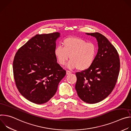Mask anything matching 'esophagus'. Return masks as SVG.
I'll list each match as a JSON object with an SVG mask.
<instances>
[{
    "instance_id": "34e87169",
    "label": "esophagus",
    "mask_w": 131,
    "mask_h": 131,
    "mask_svg": "<svg viewBox=\"0 0 131 131\" xmlns=\"http://www.w3.org/2000/svg\"><path fill=\"white\" fill-rule=\"evenodd\" d=\"M71 73V71H69V70H67L66 71V74H70Z\"/></svg>"
}]
</instances>
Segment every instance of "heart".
<instances>
[{
	"label": "heart",
	"instance_id": "heart-1",
	"mask_svg": "<svg viewBox=\"0 0 131 131\" xmlns=\"http://www.w3.org/2000/svg\"><path fill=\"white\" fill-rule=\"evenodd\" d=\"M63 46H58L54 49V55L60 65H65L69 57L71 60L67 67L70 69L85 70L94 63L97 48L93 43L87 42L79 37H70L63 40Z\"/></svg>",
	"mask_w": 131,
	"mask_h": 131
}]
</instances>
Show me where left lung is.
<instances>
[{
  "label": "left lung",
  "instance_id": "8db88e82",
  "mask_svg": "<svg viewBox=\"0 0 131 131\" xmlns=\"http://www.w3.org/2000/svg\"><path fill=\"white\" fill-rule=\"evenodd\" d=\"M86 34L96 38L98 52L89 68L76 73L75 89L81 100L95 104L106 98L114 89L120 71V59L116 48L104 35L99 32Z\"/></svg>",
  "mask_w": 131,
  "mask_h": 131
}]
</instances>
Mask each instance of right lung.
Masks as SVG:
<instances>
[{"instance_id":"1","label":"right lung","mask_w":131,"mask_h":131,"mask_svg":"<svg viewBox=\"0 0 131 131\" xmlns=\"http://www.w3.org/2000/svg\"><path fill=\"white\" fill-rule=\"evenodd\" d=\"M58 32L36 35L18 50L13 62L16 86L27 100L37 104L49 101L55 94L66 71L54 55Z\"/></svg>"}]
</instances>
